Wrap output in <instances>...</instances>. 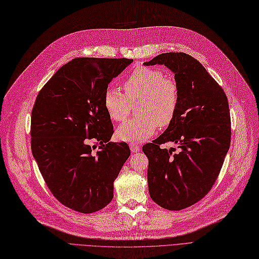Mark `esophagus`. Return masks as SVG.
<instances>
[{
	"instance_id": "obj_1",
	"label": "esophagus",
	"mask_w": 259,
	"mask_h": 259,
	"mask_svg": "<svg viewBox=\"0 0 259 259\" xmlns=\"http://www.w3.org/2000/svg\"><path fill=\"white\" fill-rule=\"evenodd\" d=\"M130 149L132 152H138V151H140V146L137 144V143H131Z\"/></svg>"
}]
</instances>
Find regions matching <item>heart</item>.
Instances as JSON below:
<instances>
[{
    "instance_id": "obj_1",
    "label": "heart",
    "mask_w": 259,
    "mask_h": 259,
    "mask_svg": "<svg viewBox=\"0 0 259 259\" xmlns=\"http://www.w3.org/2000/svg\"><path fill=\"white\" fill-rule=\"evenodd\" d=\"M123 93L108 88L103 94V105L114 121H123L132 103L139 101L138 116L121 123L117 137L122 141L138 142L150 138L157 128H165L174 120L180 102L178 82L166 76L157 67L141 66L133 70L122 84Z\"/></svg>"
}]
</instances>
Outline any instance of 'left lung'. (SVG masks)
Segmentation results:
<instances>
[{
  "instance_id": "obj_1",
  "label": "left lung",
  "mask_w": 259,
  "mask_h": 259,
  "mask_svg": "<svg viewBox=\"0 0 259 259\" xmlns=\"http://www.w3.org/2000/svg\"><path fill=\"white\" fill-rule=\"evenodd\" d=\"M146 65H165L175 73L180 102L174 120L143 146L148 158L151 199L167 210H181L204 198L222 168L232 128L226 94L196 59L183 52L162 53ZM174 141V154L159 146Z\"/></svg>"
}]
</instances>
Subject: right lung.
Wrapping results in <instances>:
<instances>
[{"label":"right lung","instance_id":"add662e5","mask_svg":"<svg viewBox=\"0 0 259 259\" xmlns=\"http://www.w3.org/2000/svg\"><path fill=\"white\" fill-rule=\"evenodd\" d=\"M129 59L76 57L38 93L31 116V148L47 187L61 204L92 213L113 198V183L130 156L103 105L108 84Z\"/></svg>","mask_w":259,"mask_h":259}]
</instances>
